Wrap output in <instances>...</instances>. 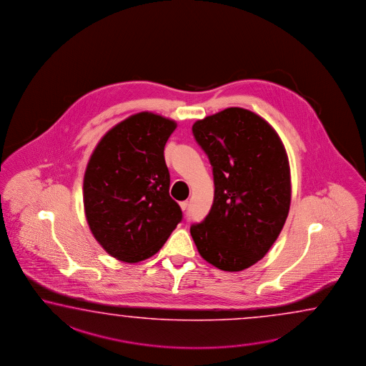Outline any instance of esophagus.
Masks as SVG:
<instances>
[{"label":"esophagus","instance_id":"34e87169","mask_svg":"<svg viewBox=\"0 0 366 366\" xmlns=\"http://www.w3.org/2000/svg\"><path fill=\"white\" fill-rule=\"evenodd\" d=\"M187 204H189V203H187V201L179 202V207H181V209H182V211H185V209H187Z\"/></svg>","mask_w":366,"mask_h":366}]
</instances>
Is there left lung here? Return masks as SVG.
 <instances>
[{
    "instance_id": "1",
    "label": "left lung",
    "mask_w": 366,
    "mask_h": 366,
    "mask_svg": "<svg viewBox=\"0 0 366 366\" xmlns=\"http://www.w3.org/2000/svg\"><path fill=\"white\" fill-rule=\"evenodd\" d=\"M195 141L214 174L209 215L190 227L203 259L242 271L262 259L283 229L291 204V171L279 135L261 116L232 107L198 119Z\"/></svg>"
}]
</instances>
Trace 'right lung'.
<instances>
[{"label":"right lung","mask_w":366,"mask_h":366,"mask_svg":"<svg viewBox=\"0 0 366 366\" xmlns=\"http://www.w3.org/2000/svg\"><path fill=\"white\" fill-rule=\"evenodd\" d=\"M177 124L141 112L97 143L83 179L84 214L105 252L127 263L157 254L182 220L169 195L164 146Z\"/></svg>","instance_id":"obj_1"}]
</instances>
